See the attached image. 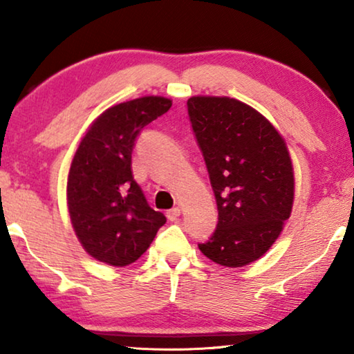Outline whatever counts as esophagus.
Here are the masks:
<instances>
[{"label": "esophagus", "mask_w": 354, "mask_h": 354, "mask_svg": "<svg viewBox=\"0 0 354 354\" xmlns=\"http://www.w3.org/2000/svg\"><path fill=\"white\" fill-rule=\"evenodd\" d=\"M167 217H169L170 221H176L179 217H181V207H173L167 212Z\"/></svg>", "instance_id": "34e87169"}]
</instances>
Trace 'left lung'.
I'll list each match as a JSON object with an SVG mask.
<instances>
[{
	"instance_id": "8db88e82",
	"label": "left lung",
	"mask_w": 354,
	"mask_h": 354,
	"mask_svg": "<svg viewBox=\"0 0 354 354\" xmlns=\"http://www.w3.org/2000/svg\"><path fill=\"white\" fill-rule=\"evenodd\" d=\"M205 156L218 223L203 254L223 267H245L277 242L290 217L295 176L284 137L270 120L230 97L187 100Z\"/></svg>"
}]
</instances>
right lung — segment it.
<instances>
[{
  "label": "right lung",
  "instance_id": "obj_1",
  "mask_svg": "<svg viewBox=\"0 0 354 354\" xmlns=\"http://www.w3.org/2000/svg\"><path fill=\"white\" fill-rule=\"evenodd\" d=\"M171 107L165 97H140L100 113L81 137L67 176V207L77 241L107 266L136 262L167 218L148 206L131 170L137 134Z\"/></svg>",
  "mask_w": 354,
  "mask_h": 354
}]
</instances>
